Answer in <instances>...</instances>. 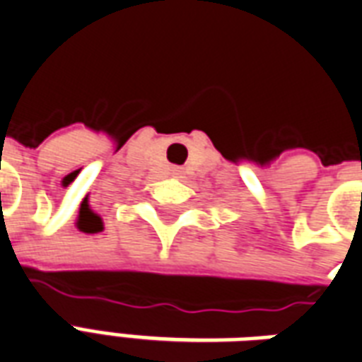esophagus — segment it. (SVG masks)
I'll return each mask as SVG.
<instances>
[{"label":"esophagus","mask_w":362,"mask_h":362,"mask_svg":"<svg viewBox=\"0 0 362 362\" xmlns=\"http://www.w3.org/2000/svg\"><path fill=\"white\" fill-rule=\"evenodd\" d=\"M173 171H175V175H179V170H173Z\"/></svg>","instance_id":"34e87169"}]
</instances>
